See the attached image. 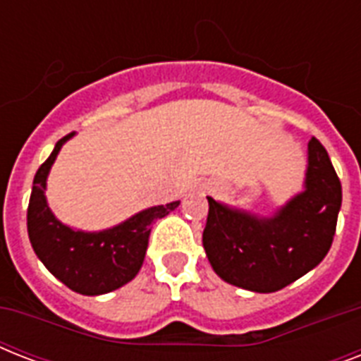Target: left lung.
Segmentation results:
<instances>
[{
	"label": "left lung",
	"mask_w": 361,
	"mask_h": 361,
	"mask_svg": "<svg viewBox=\"0 0 361 361\" xmlns=\"http://www.w3.org/2000/svg\"><path fill=\"white\" fill-rule=\"evenodd\" d=\"M300 195L271 217H257L208 197L202 243L221 279L252 292H275L317 268L328 255L341 209V181L326 147L307 146Z\"/></svg>",
	"instance_id": "obj_1"
}]
</instances>
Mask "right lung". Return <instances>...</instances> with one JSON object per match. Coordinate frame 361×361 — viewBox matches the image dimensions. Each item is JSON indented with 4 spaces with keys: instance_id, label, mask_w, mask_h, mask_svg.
Returning a JSON list of instances; mask_svg holds the SVG:
<instances>
[{
    "instance_id": "right-lung-1",
    "label": "right lung",
    "mask_w": 361,
    "mask_h": 361,
    "mask_svg": "<svg viewBox=\"0 0 361 361\" xmlns=\"http://www.w3.org/2000/svg\"><path fill=\"white\" fill-rule=\"evenodd\" d=\"M75 133L58 140L33 178L27 206V234L33 251L50 274L84 296L106 294L127 285L140 271L152 225L174 212L180 200L142 209L130 219L101 232L75 231L56 219L47 204V178L59 149Z\"/></svg>"
}]
</instances>
